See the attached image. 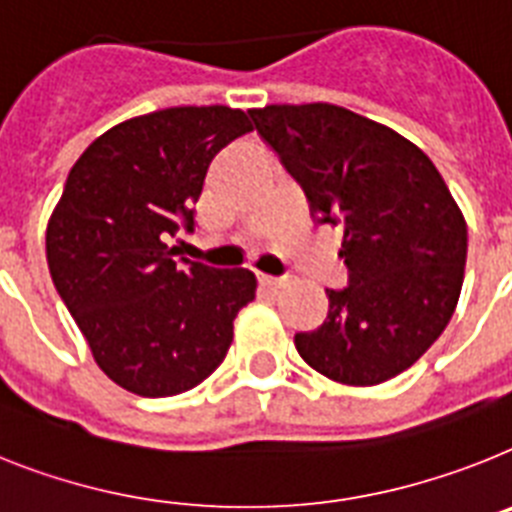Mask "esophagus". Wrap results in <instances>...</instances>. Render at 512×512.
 I'll list each match as a JSON object with an SVG mask.
<instances>
[{
  "label": "esophagus",
  "mask_w": 512,
  "mask_h": 512,
  "mask_svg": "<svg viewBox=\"0 0 512 512\" xmlns=\"http://www.w3.org/2000/svg\"><path fill=\"white\" fill-rule=\"evenodd\" d=\"M260 283L268 286V289H283V286H289V278L286 276H260Z\"/></svg>",
  "instance_id": "obj_1"
}]
</instances>
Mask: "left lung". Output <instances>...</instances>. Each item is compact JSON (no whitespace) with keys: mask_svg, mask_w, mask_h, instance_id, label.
<instances>
[{"mask_svg":"<svg viewBox=\"0 0 512 512\" xmlns=\"http://www.w3.org/2000/svg\"><path fill=\"white\" fill-rule=\"evenodd\" d=\"M309 200L343 229L346 289H328V320L296 333V351L343 385L401 375L440 338L461 296L468 231L435 163L406 137L333 103L252 109Z\"/></svg>","mask_w":512,"mask_h":512,"instance_id":"left-lung-1","label":"left lung"}]
</instances>
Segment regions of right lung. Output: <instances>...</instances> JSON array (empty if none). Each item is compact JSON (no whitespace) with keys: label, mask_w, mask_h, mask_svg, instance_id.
Returning a JSON list of instances; mask_svg holds the SVG:
<instances>
[{"label":"right lung","mask_w":512,"mask_h":512,"mask_svg":"<svg viewBox=\"0 0 512 512\" xmlns=\"http://www.w3.org/2000/svg\"><path fill=\"white\" fill-rule=\"evenodd\" d=\"M247 132V114L229 106L153 111L103 132L67 176L46 229L51 281L103 375L130 393L200 385L255 299L252 270L176 260L166 244L195 231L210 161Z\"/></svg>","instance_id":"right-lung-1"}]
</instances>
